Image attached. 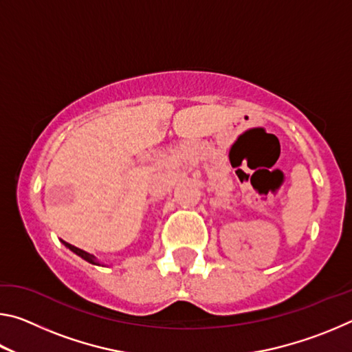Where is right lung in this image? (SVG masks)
<instances>
[{
	"mask_svg": "<svg viewBox=\"0 0 352 352\" xmlns=\"http://www.w3.org/2000/svg\"><path fill=\"white\" fill-rule=\"evenodd\" d=\"M65 243V247H68L71 252L73 253H76L77 256H80L82 259H85V261H88L90 262V264H94V265H100L99 262L96 261V258H94L93 254H90V253H87V252H83V250H80V248H77V247H74V245H71V243H67V242H63Z\"/></svg>",
	"mask_w": 352,
	"mask_h": 352,
	"instance_id": "add662e5",
	"label": "right lung"
}]
</instances>
